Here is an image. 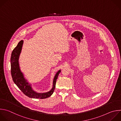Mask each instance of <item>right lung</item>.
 <instances>
[{
	"label": "right lung",
	"instance_id": "right-lung-1",
	"mask_svg": "<svg viewBox=\"0 0 121 121\" xmlns=\"http://www.w3.org/2000/svg\"><path fill=\"white\" fill-rule=\"evenodd\" d=\"M23 41L21 40L17 44V46L13 50L11 56V73L12 79L15 84L19 89L27 96L36 99H45L50 97L54 93L56 87V79L61 70H59L54 77L53 80V85L52 89L47 93H38L34 91L30 85L26 82V80L24 77L23 73L21 72L19 68L18 59L21 53Z\"/></svg>",
	"mask_w": 121,
	"mask_h": 121
}]
</instances>
